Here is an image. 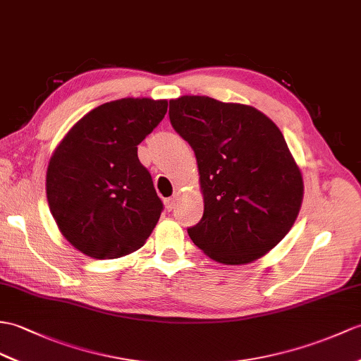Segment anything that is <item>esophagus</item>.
<instances>
[{
	"instance_id": "1",
	"label": "esophagus",
	"mask_w": 361,
	"mask_h": 361,
	"mask_svg": "<svg viewBox=\"0 0 361 361\" xmlns=\"http://www.w3.org/2000/svg\"><path fill=\"white\" fill-rule=\"evenodd\" d=\"M164 206H166L167 211H172L173 206H175V198H166L164 200Z\"/></svg>"
}]
</instances>
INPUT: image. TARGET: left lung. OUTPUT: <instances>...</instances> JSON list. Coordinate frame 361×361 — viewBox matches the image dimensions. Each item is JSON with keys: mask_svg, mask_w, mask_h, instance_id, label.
I'll return each mask as SVG.
<instances>
[{"mask_svg": "<svg viewBox=\"0 0 361 361\" xmlns=\"http://www.w3.org/2000/svg\"><path fill=\"white\" fill-rule=\"evenodd\" d=\"M169 118L198 164L204 212L188 229L192 241L223 264L266 255L303 201V177L281 130L252 106L200 95L171 99Z\"/></svg>", "mask_w": 361, "mask_h": 361, "instance_id": "obj_1", "label": "left lung"}]
</instances>
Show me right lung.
Here are the masks:
<instances>
[{
	"instance_id": "obj_1",
	"label": "right lung",
	"mask_w": 361,
	"mask_h": 361,
	"mask_svg": "<svg viewBox=\"0 0 361 361\" xmlns=\"http://www.w3.org/2000/svg\"><path fill=\"white\" fill-rule=\"evenodd\" d=\"M167 112L166 99L121 98L92 109L54 150L47 203L63 237L87 257L135 252L152 233L163 203L138 160V145Z\"/></svg>"
}]
</instances>
